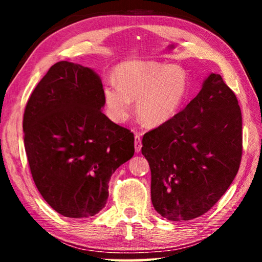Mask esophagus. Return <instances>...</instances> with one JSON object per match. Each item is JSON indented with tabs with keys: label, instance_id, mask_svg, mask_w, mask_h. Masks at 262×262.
<instances>
[{
	"label": "esophagus",
	"instance_id": "1",
	"mask_svg": "<svg viewBox=\"0 0 262 262\" xmlns=\"http://www.w3.org/2000/svg\"><path fill=\"white\" fill-rule=\"evenodd\" d=\"M135 151L136 152H140L141 151V148H142V142H141V137L140 134H135Z\"/></svg>",
	"mask_w": 262,
	"mask_h": 262
}]
</instances>
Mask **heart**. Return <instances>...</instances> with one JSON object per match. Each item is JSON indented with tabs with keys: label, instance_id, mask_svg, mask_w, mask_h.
I'll use <instances>...</instances> for the list:
<instances>
[{
	"label": "heart",
	"instance_id": "b5f03b06",
	"mask_svg": "<svg viewBox=\"0 0 262 262\" xmlns=\"http://www.w3.org/2000/svg\"><path fill=\"white\" fill-rule=\"evenodd\" d=\"M115 82L106 84L104 99L113 121L125 122L137 100L136 113L148 127L165 125L179 112L187 95L183 69L158 62L123 63L115 69Z\"/></svg>",
	"mask_w": 262,
	"mask_h": 262
}]
</instances>
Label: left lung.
I'll return each instance as SVG.
<instances>
[{
  "label": "left lung",
  "instance_id": "8db88e82",
  "mask_svg": "<svg viewBox=\"0 0 262 262\" xmlns=\"http://www.w3.org/2000/svg\"><path fill=\"white\" fill-rule=\"evenodd\" d=\"M142 155L151 171V201L170 221L201 216L236 177L243 154L242 112L219 74L165 125L145 133Z\"/></svg>",
  "mask_w": 262,
  "mask_h": 262
}]
</instances>
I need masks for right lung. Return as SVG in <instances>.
<instances>
[{
  "instance_id": "obj_1",
  "label": "right lung",
  "mask_w": 262,
  "mask_h": 262,
  "mask_svg": "<svg viewBox=\"0 0 262 262\" xmlns=\"http://www.w3.org/2000/svg\"><path fill=\"white\" fill-rule=\"evenodd\" d=\"M104 105L99 75L68 61L52 66L26 104L24 144L33 181L66 217L98 214L111 176L134 156V135L111 121Z\"/></svg>"
}]
</instances>
